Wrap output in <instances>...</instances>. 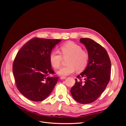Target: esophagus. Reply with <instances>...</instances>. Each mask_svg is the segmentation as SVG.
Listing matches in <instances>:
<instances>
[{
	"instance_id": "esophagus-1",
	"label": "esophagus",
	"mask_w": 126,
	"mask_h": 126,
	"mask_svg": "<svg viewBox=\"0 0 126 126\" xmlns=\"http://www.w3.org/2000/svg\"><path fill=\"white\" fill-rule=\"evenodd\" d=\"M66 78V77H64V76H61V77H60V79H62V80H63V79H65Z\"/></svg>"
}]
</instances>
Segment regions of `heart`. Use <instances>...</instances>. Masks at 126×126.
Here are the masks:
<instances>
[{"label":"heart","mask_w":126,"mask_h":126,"mask_svg":"<svg viewBox=\"0 0 126 126\" xmlns=\"http://www.w3.org/2000/svg\"><path fill=\"white\" fill-rule=\"evenodd\" d=\"M61 54L63 58H67V66L61 68L57 72L60 76L69 75L77 70V71L83 70L87 65L89 56L87 53L82 50L79 45L74 42L70 41L63 45L60 48ZM49 60L52 66L55 69L60 67L63 57L58 52L52 51L49 56Z\"/></svg>","instance_id":"heart-1"}]
</instances>
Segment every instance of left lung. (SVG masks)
<instances>
[{"label":"left lung","instance_id":"8db88e82","mask_svg":"<svg viewBox=\"0 0 126 126\" xmlns=\"http://www.w3.org/2000/svg\"><path fill=\"white\" fill-rule=\"evenodd\" d=\"M89 56L85 70L77 76L70 92L72 97L82 104L91 103L97 99L105 90L110 78L111 62L106 49L90 38H80ZM83 78V83L81 80Z\"/></svg>","mask_w":126,"mask_h":126}]
</instances>
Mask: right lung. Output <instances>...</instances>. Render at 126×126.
I'll return each mask as SVG.
<instances>
[{"instance_id":"obj_1","label":"right lung","mask_w":126,"mask_h":126,"mask_svg":"<svg viewBox=\"0 0 126 126\" xmlns=\"http://www.w3.org/2000/svg\"><path fill=\"white\" fill-rule=\"evenodd\" d=\"M60 41L34 38L18 52L13 63V74L18 90L28 99L43 101L54 89L58 77L49 76L55 73L49 56Z\"/></svg>"}]
</instances>
